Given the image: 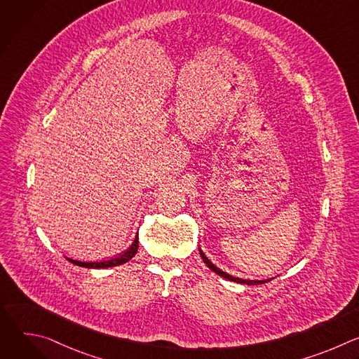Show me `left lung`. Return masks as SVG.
I'll list each match as a JSON object with an SVG mask.
<instances>
[{
    "label": "left lung",
    "instance_id": "8db88e82",
    "mask_svg": "<svg viewBox=\"0 0 359 359\" xmlns=\"http://www.w3.org/2000/svg\"><path fill=\"white\" fill-rule=\"evenodd\" d=\"M198 251H200V255H201V259H203V262L208 264V267L210 269V270H213L216 274H219L220 277H223V278H227V280H230V281H236V283H240V284H247V285H259V284H264V283H269V281H271L273 278H267V280H243V278H238V277H233V276H230V274H227V273H224V271H222L220 269H217L208 257L206 255H204V252L201 251V248H198Z\"/></svg>",
    "mask_w": 359,
    "mask_h": 359
}]
</instances>
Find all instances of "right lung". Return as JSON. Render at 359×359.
<instances>
[{"label": "right lung", "instance_id": "obj_1", "mask_svg": "<svg viewBox=\"0 0 359 359\" xmlns=\"http://www.w3.org/2000/svg\"><path fill=\"white\" fill-rule=\"evenodd\" d=\"M137 247H139V237L136 236L135 237V241L132 243V245L121 255H118V257L115 259H111L108 262H96V263H85V262H76V260H72V259H67L68 262H71L72 264H76L79 267H86V269H108V267H115V266H121L126 262H129L133 255L136 254L137 251Z\"/></svg>", "mask_w": 359, "mask_h": 359}]
</instances>
